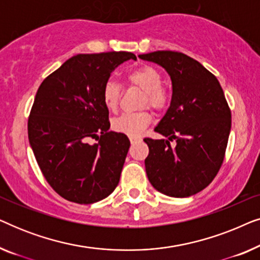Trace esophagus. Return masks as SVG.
<instances>
[{
	"label": "esophagus",
	"mask_w": 260,
	"mask_h": 260,
	"mask_svg": "<svg viewBox=\"0 0 260 260\" xmlns=\"http://www.w3.org/2000/svg\"><path fill=\"white\" fill-rule=\"evenodd\" d=\"M138 141H140V138H138V137H130V142H131V144L136 143V142H138Z\"/></svg>",
	"instance_id": "34e87169"
}]
</instances>
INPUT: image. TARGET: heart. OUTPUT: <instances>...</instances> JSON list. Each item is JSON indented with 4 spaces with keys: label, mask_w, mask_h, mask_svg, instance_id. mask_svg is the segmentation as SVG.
Masks as SVG:
<instances>
[{
    "label": "heart",
    "mask_w": 260,
    "mask_h": 260,
    "mask_svg": "<svg viewBox=\"0 0 260 260\" xmlns=\"http://www.w3.org/2000/svg\"><path fill=\"white\" fill-rule=\"evenodd\" d=\"M126 79L131 85L140 87L144 92L142 106L163 111L170 101V93L162 84V74L154 66L144 65L126 74ZM122 87L115 81H106L102 91L103 103L110 111H116L119 105ZM150 112L141 111L135 113H123L112 120V129L129 137H138L151 123Z\"/></svg>",
    "instance_id": "heart-1"
}]
</instances>
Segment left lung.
Returning <instances> with one entry per match:
<instances>
[{
    "label": "left lung",
    "instance_id": "8db88e82",
    "mask_svg": "<svg viewBox=\"0 0 260 260\" xmlns=\"http://www.w3.org/2000/svg\"><path fill=\"white\" fill-rule=\"evenodd\" d=\"M138 56L162 66L173 85L169 109L155 127L168 140L144 138L148 179L162 194L190 197L212 182L223 162L231 131L225 94L214 74L183 53L157 51Z\"/></svg>",
    "mask_w": 260,
    "mask_h": 260
}]
</instances>
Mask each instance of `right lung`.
<instances>
[{"label": "right lung", "mask_w": 260, "mask_h": 260, "mask_svg": "<svg viewBox=\"0 0 260 260\" xmlns=\"http://www.w3.org/2000/svg\"><path fill=\"white\" fill-rule=\"evenodd\" d=\"M130 59L137 58L130 52L74 55L39 87L28 138L45 179L66 200L93 204L119 182L130 141L109 131L102 91L112 71Z\"/></svg>", "instance_id": "add662e5"}]
</instances>
